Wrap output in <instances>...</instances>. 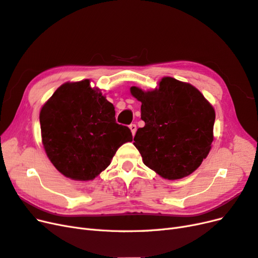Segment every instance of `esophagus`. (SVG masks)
I'll return each mask as SVG.
<instances>
[{
	"label": "esophagus",
	"instance_id": "1",
	"mask_svg": "<svg viewBox=\"0 0 258 258\" xmlns=\"http://www.w3.org/2000/svg\"><path fill=\"white\" fill-rule=\"evenodd\" d=\"M128 127H130V130H131V132H132V134L135 135V134H136V131H137L136 124H131V125H130Z\"/></svg>",
	"mask_w": 258,
	"mask_h": 258
}]
</instances>
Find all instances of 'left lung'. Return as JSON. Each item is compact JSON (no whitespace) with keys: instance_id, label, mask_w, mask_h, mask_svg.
<instances>
[{"instance_id":"1","label":"left lung","mask_w":258,"mask_h":258,"mask_svg":"<svg viewBox=\"0 0 258 258\" xmlns=\"http://www.w3.org/2000/svg\"><path fill=\"white\" fill-rule=\"evenodd\" d=\"M141 102V120L134 146L144 164L164 179H182L194 172L211 150L215 111L194 86L172 77L144 91L131 88Z\"/></svg>"}]
</instances>
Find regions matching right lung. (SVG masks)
<instances>
[{
	"label": "right lung",
	"mask_w": 258,
	"mask_h": 258,
	"mask_svg": "<svg viewBox=\"0 0 258 258\" xmlns=\"http://www.w3.org/2000/svg\"><path fill=\"white\" fill-rule=\"evenodd\" d=\"M41 143L63 176L93 180L118 149L133 140L127 126L115 122L113 105L90 80L65 82L41 107Z\"/></svg>",
	"instance_id": "1"
}]
</instances>
